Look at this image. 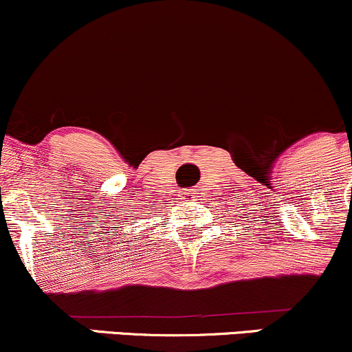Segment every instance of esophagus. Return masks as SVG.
I'll return each instance as SVG.
<instances>
[{
	"label": "esophagus",
	"instance_id": "34e87169",
	"mask_svg": "<svg viewBox=\"0 0 352 352\" xmlns=\"http://www.w3.org/2000/svg\"><path fill=\"white\" fill-rule=\"evenodd\" d=\"M194 194V188H184V190H180V197H182V199H188V197H192ZM192 199H194V197H192Z\"/></svg>",
	"mask_w": 352,
	"mask_h": 352
}]
</instances>
